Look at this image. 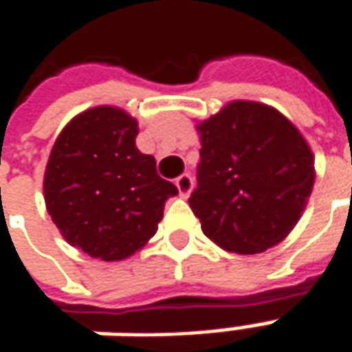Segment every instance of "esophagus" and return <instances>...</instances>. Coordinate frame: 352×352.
Returning a JSON list of instances; mask_svg holds the SVG:
<instances>
[{"instance_id": "obj_1", "label": "esophagus", "mask_w": 352, "mask_h": 352, "mask_svg": "<svg viewBox=\"0 0 352 352\" xmlns=\"http://www.w3.org/2000/svg\"><path fill=\"white\" fill-rule=\"evenodd\" d=\"M175 184H177V188H179V194H181V198H188V194L192 192V186H194L192 175L184 173V175L177 177Z\"/></svg>"}]
</instances>
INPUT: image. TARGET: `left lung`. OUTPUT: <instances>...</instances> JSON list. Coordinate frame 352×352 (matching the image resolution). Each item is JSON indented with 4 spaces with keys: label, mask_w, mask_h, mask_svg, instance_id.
Masks as SVG:
<instances>
[{
    "label": "left lung",
    "mask_w": 352,
    "mask_h": 352,
    "mask_svg": "<svg viewBox=\"0 0 352 352\" xmlns=\"http://www.w3.org/2000/svg\"><path fill=\"white\" fill-rule=\"evenodd\" d=\"M198 186L188 198L224 251L258 254L292 232L315 183L307 141L277 109L232 101L198 126Z\"/></svg>",
    "instance_id": "8db88e82"
}]
</instances>
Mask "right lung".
<instances>
[{"instance_id": "obj_1", "label": "right lung", "mask_w": 352, "mask_h": 352, "mask_svg": "<svg viewBox=\"0 0 352 352\" xmlns=\"http://www.w3.org/2000/svg\"><path fill=\"white\" fill-rule=\"evenodd\" d=\"M138 120L100 105L65 126L45 169V204L69 245L92 258L131 256L156 234L177 186L135 146Z\"/></svg>"}]
</instances>
